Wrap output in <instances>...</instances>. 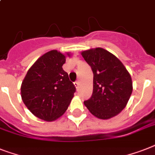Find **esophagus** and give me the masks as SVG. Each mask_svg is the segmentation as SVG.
I'll return each instance as SVG.
<instances>
[{
  "mask_svg": "<svg viewBox=\"0 0 155 155\" xmlns=\"http://www.w3.org/2000/svg\"><path fill=\"white\" fill-rule=\"evenodd\" d=\"M75 86L76 87V88H79V86H80V82L79 81H75Z\"/></svg>",
  "mask_w": 155,
  "mask_h": 155,
  "instance_id": "esophagus-1",
  "label": "esophagus"
}]
</instances>
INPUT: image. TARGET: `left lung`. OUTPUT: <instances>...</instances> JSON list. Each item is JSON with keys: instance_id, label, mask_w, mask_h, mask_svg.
Listing matches in <instances>:
<instances>
[{"instance_id": "1", "label": "left lung", "mask_w": 155, "mask_h": 155, "mask_svg": "<svg viewBox=\"0 0 155 155\" xmlns=\"http://www.w3.org/2000/svg\"><path fill=\"white\" fill-rule=\"evenodd\" d=\"M93 71V91L84 102L99 119L112 118L125 107L132 93L130 74L120 60L101 48L82 52Z\"/></svg>"}]
</instances>
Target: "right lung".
<instances>
[{
    "label": "right lung",
    "instance_id": "right-lung-1",
    "mask_svg": "<svg viewBox=\"0 0 155 155\" xmlns=\"http://www.w3.org/2000/svg\"><path fill=\"white\" fill-rule=\"evenodd\" d=\"M65 61V56L60 51H48L34 63L22 82V100L39 119L56 120L66 111L73 98L76 89L63 69Z\"/></svg>",
    "mask_w": 155,
    "mask_h": 155
}]
</instances>
